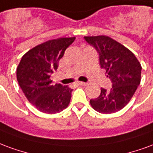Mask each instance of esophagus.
<instances>
[{
    "mask_svg": "<svg viewBox=\"0 0 153 153\" xmlns=\"http://www.w3.org/2000/svg\"><path fill=\"white\" fill-rule=\"evenodd\" d=\"M77 84L79 85H86L87 83H85V82H83V81H77Z\"/></svg>",
    "mask_w": 153,
    "mask_h": 153,
    "instance_id": "esophagus-1",
    "label": "esophagus"
}]
</instances>
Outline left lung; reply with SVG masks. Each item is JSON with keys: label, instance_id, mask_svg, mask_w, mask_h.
I'll use <instances>...</instances> for the list:
<instances>
[{"label": "left lung", "instance_id": "8db88e82", "mask_svg": "<svg viewBox=\"0 0 153 153\" xmlns=\"http://www.w3.org/2000/svg\"><path fill=\"white\" fill-rule=\"evenodd\" d=\"M96 50L100 63L112 83L110 90L101 88L100 95L90 100L95 111L103 114L117 112L130 102L141 81L142 67L135 55L109 36H85Z\"/></svg>", "mask_w": 153, "mask_h": 153}]
</instances>
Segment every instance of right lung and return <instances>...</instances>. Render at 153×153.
<instances>
[{
	"label": "right lung",
	"instance_id": "obj_1",
	"mask_svg": "<svg viewBox=\"0 0 153 153\" xmlns=\"http://www.w3.org/2000/svg\"><path fill=\"white\" fill-rule=\"evenodd\" d=\"M75 37L53 39L27 52L17 68V81L23 94L40 112L54 114L68 106L72 89L52 84L51 75Z\"/></svg>",
	"mask_w": 153,
	"mask_h": 153
}]
</instances>
